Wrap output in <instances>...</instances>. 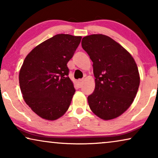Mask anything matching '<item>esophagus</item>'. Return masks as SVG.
I'll return each instance as SVG.
<instances>
[{"mask_svg":"<svg viewBox=\"0 0 158 158\" xmlns=\"http://www.w3.org/2000/svg\"><path fill=\"white\" fill-rule=\"evenodd\" d=\"M83 79L78 80V81H77V85H78L79 88H81L82 85H83Z\"/></svg>","mask_w":158,"mask_h":158,"instance_id":"1","label":"esophagus"}]
</instances>
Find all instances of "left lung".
Segmentation results:
<instances>
[{
    "instance_id": "8db88e82",
    "label": "left lung",
    "mask_w": 158,
    "mask_h": 158,
    "mask_svg": "<svg viewBox=\"0 0 158 158\" xmlns=\"http://www.w3.org/2000/svg\"><path fill=\"white\" fill-rule=\"evenodd\" d=\"M82 47L93 62L95 90L88 97L90 109L103 120L115 118L132 103L139 85L137 64L130 54L109 36L92 34Z\"/></svg>"
}]
</instances>
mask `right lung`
I'll return each instance as SVG.
<instances>
[{"mask_svg":"<svg viewBox=\"0 0 158 158\" xmlns=\"http://www.w3.org/2000/svg\"><path fill=\"white\" fill-rule=\"evenodd\" d=\"M81 38L57 34L32 49L23 62L19 77L23 98L44 119H57L70 106L75 90L67 64Z\"/></svg>","mask_w":158,"mask_h":158,"instance_id":"right-lung-1","label":"right lung"}]
</instances>
